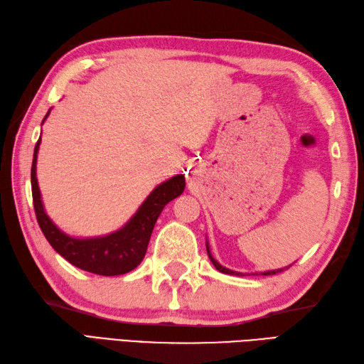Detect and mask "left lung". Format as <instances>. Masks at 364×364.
<instances>
[{"instance_id": "8db88e82", "label": "left lung", "mask_w": 364, "mask_h": 364, "mask_svg": "<svg viewBox=\"0 0 364 364\" xmlns=\"http://www.w3.org/2000/svg\"><path fill=\"white\" fill-rule=\"evenodd\" d=\"M205 246H207V254H208V258L210 260H212V263L215 264V268L220 271V272H224V274H230V276H241V272H237V271H232V269H228V268H224V266H221L220 263H218L215 258L212 257V254H210V249H208V243H205ZM285 268H280V269H272V271H266V272H260L262 276H274V274H277V272H282L284 271ZM257 276H258V272H255ZM255 274H252V276H255Z\"/></svg>"}]
</instances>
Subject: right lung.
I'll use <instances>...</instances> for the list:
<instances>
[{
    "instance_id": "right-lung-1",
    "label": "right lung",
    "mask_w": 364,
    "mask_h": 364,
    "mask_svg": "<svg viewBox=\"0 0 364 364\" xmlns=\"http://www.w3.org/2000/svg\"><path fill=\"white\" fill-rule=\"evenodd\" d=\"M48 115H50V110H48L43 121ZM40 141L42 139H38L34 148L31 187L37 223L48 243L53 246L55 252L60 254L71 264H75L76 268L98 274V276H121V274L135 269L146 254L152 229H154L161 210L183 193L185 177L177 174L157 185L151 191V195L144 199V203L136 210L135 215L119 230L96 238H73L63 233L45 212L36 176Z\"/></svg>"
}]
</instances>
